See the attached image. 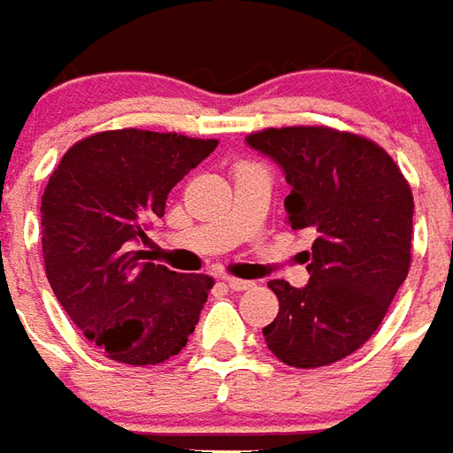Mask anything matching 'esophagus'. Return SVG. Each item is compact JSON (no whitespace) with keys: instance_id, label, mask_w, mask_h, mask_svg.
<instances>
[{"instance_id":"obj_1","label":"esophagus","mask_w":453,"mask_h":453,"mask_svg":"<svg viewBox=\"0 0 453 453\" xmlns=\"http://www.w3.org/2000/svg\"><path fill=\"white\" fill-rule=\"evenodd\" d=\"M223 284H226L227 288H233V291H247V288H252V286H255V281H247V279H233V276H226V279H223Z\"/></svg>"}]
</instances>
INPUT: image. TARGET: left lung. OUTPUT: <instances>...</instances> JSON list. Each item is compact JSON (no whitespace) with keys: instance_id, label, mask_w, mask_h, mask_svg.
Instances as JSON below:
<instances>
[{"instance_id":"1","label":"left lung","mask_w":453,"mask_h":453,"mask_svg":"<svg viewBox=\"0 0 453 453\" xmlns=\"http://www.w3.org/2000/svg\"><path fill=\"white\" fill-rule=\"evenodd\" d=\"M245 142L284 172L291 227L318 233L303 252L311 281H269L279 315L262 330L266 347L298 369L334 364L376 333L408 276V181L376 142L323 126L269 128Z\"/></svg>"}]
</instances>
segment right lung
Returning <instances> with one entry per match:
<instances>
[{"label":"right lung","mask_w":453,"mask_h":453,"mask_svg":"<svg viewBox=\"0 0 453 453\" xmlns=\"http://www.w3.org/2000/svg\"><path fill=\"white\" fill-rule=\"evenodd\" d=\"M218 148L177 133L106 130L65 152L41 201L45 274L87 340L145 366L187 347L213 279L177 274L138 250L169 191Z\"/></svg>","instance_id":"right-lung-1"}]
</instances>
